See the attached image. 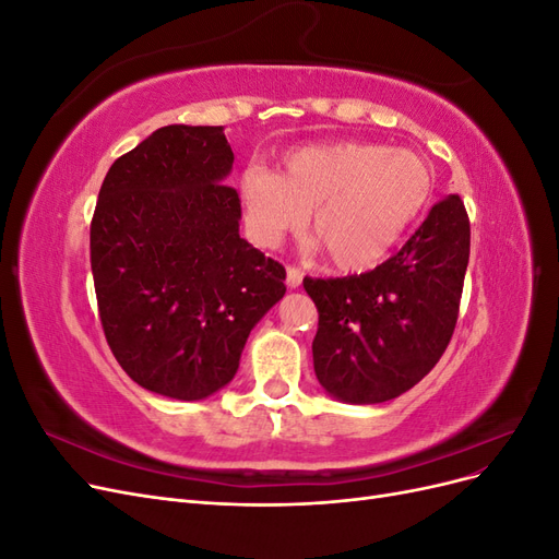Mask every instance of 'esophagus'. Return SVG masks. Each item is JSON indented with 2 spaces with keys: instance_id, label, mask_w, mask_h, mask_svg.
I'll return each instance as SVG.
<instances>
[{
  "instance_id": "esophagus-1",
  "label": "esophagus",
  "mask_w": 559,
  "mask_h": 559,
  "mask_svg": "<svg viewBox=\"0 0 559 559\" xmlns=\"http://www.w3.org/2000/svg\"><path fill=\"white\" fill-rule=\"evenodd\" d=\"M302 282V273L296 267V265H286V286L289 289H296V286H300Z\"/></svg>"
}]
</instances>
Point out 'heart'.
<instances>
[{
	"label": "heart",
	"instance_id": "obj_1",
	"mask_svg": "<svg viewBox=\"0 0 559 559\" xmlns=\"http://www.w3.org/2000/svg\"><path fill=\"white\" fill-rule=\"evenodd\" d=\"M238 195L249 235L277 245L308 214L312 245L341 270L380 263L427 210L431 165L408 148L329 142L286 151L280 173L247 165Z\"/></svg>",
	"mask_w": 559,
	"mask_h": 559
}]
</instances>
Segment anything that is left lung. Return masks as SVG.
I'll list each match as a JSON object with an SVG mask.
<instances>
[{
  "instance_id": "8db88e82",
  "label": "left lung",
  "mask_w": 559,
  "mask_h": 559,
  "mask_svg": "<svg viewBox=\"0 0 559 559\" xmlns=\"http://www.w3.org/2000/svg\"><path fill=\"white\" fill-rule=\"evenodd\" d=\"M468 249L464 200L448 195L378 267L302 280L319 312L312 359L321 386L347 403H382L425 378L454 333Z\"/></svg>"
}]
</instances>
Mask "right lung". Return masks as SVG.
<instances>
[{"label":"right lung","instance_id":"1","mask_svg":"<svg viewBox=\"0 0 559 559\" xmlns=\"http://www.w3.org/2000/svg\"><path fill=\"white\" fill-rule=\"evenodd\" d=\"M222 126H165L116 158L91 222L97 312L140 386L198 401L228 384L257 321L284 296V267L240 238L224 183Z\"/></svg>","mask_w":559,"mask_h":559}]
</instances>
